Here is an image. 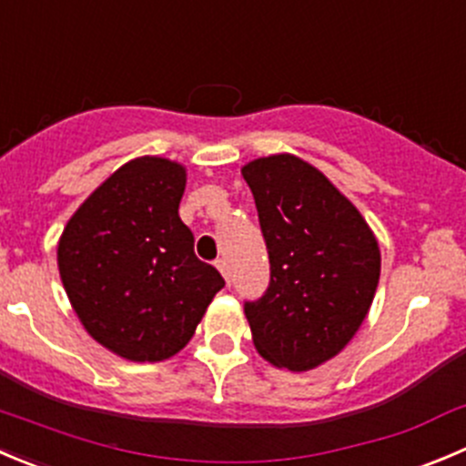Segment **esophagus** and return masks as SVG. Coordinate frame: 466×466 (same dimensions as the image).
Instances as JSON below:
<instances>
[{
    "label": "esophagus",
    "mask_w": 466,
    "mask_h": 466,
    "mask_svg": "<svg viewBox=\"0 0 466 466\" xmlns=\"http://www.w3.org/2000/svg\"><path fill=\"white\" fill-rule=\"evenodd\" d=\"M216 266H218V270L220 273H223V278H225V282H232V275H229V264H228V259H218L216 261Z\"/></svg>",
    "instance_id": "34e87169"
}]
</instances>
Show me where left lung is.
<instances>
[{"instance_id":"obj_1","label":"left lung","mask_w":466,"mask_h":466,"mask_svg":"<svg viewBox=\"0 0 466 466\" xmlns=\"http://www.w3.org/2000/svg\"><path fill=\"white\" fill-rule=\"evenodd\" d=\"M270 261L264 296L246 300L261 358L309 371L341 350L376 296L380 250L367 220L320 170L293 155L243 166Z\"/></svg>"}]
</instances>
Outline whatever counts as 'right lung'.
Listing matches in <instances>:
<instances>
[{
	"label": "right lung",
	"mask_w": 466,
	"mask_h": 466,
	"mask_svg": "<svg viewBox=\"0 0 466 466\" xmlns=\"http://www.w3.org/2000/svg\"><path fill=\"white\" fill-rule=\"evenodd\" d=\"M187 170L161 157L118 168L67 220L58 270L90 337L132 362L188 343L225 279L193 250L179 218Z\"/></svg>",
	"instance_id": "right-lung-1"
}]
</instances>
